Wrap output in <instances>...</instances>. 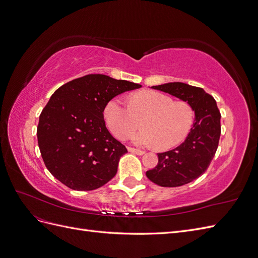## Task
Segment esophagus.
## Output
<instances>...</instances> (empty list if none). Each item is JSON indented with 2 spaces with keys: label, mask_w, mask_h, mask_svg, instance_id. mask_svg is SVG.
<instances>
[{
  "label": "esophagus",
  "mask_w": 258,
  "mask_h": 258,
  "mask_svg": "<svg viewBox=\"0 0 258 258\" xmlns=\"http://www.w3.org/2000/svg\"><path fill=\"white\" fill-rule=\"evenodd\" d=\"M128 151L130 153L136 154V155H143L144 154L143 151H140V150H137V148H132V147H128Z\"/></svg>",
  "instance_id": "esophagus-1"
}]
</instances>
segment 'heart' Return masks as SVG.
Here are the masks:
<instances>
[{
  "label": "heart",
  "mask_w": 258,
  "mask_h": 258,
  "mask_svg": "<svg viewBox=\"0 0 258 258\" xmlns=\"http://www.w3.org/2000/svg\"><path fill=\"white\" fill-rule=\"evenodd\" d=\"M107 128L119 140L127 139L140 124L143 129L134 135L139 146L155 145L168 150L181 143L188 134L194 111L185 101H172L157 91H141L128 99V106L119 98H113L104 107Z\"/></svg>",
  "instance_id": "obj_1"
}]
</instances>
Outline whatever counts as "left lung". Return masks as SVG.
<instances>
[{
  "label": "left lung",
  "mask_w": 258,
  "mask_h": 258,
  "mask_svg": "<svg viewBox=\"0 0 258 258\" xmlns=\"http://www.w3.org/2000/svg\"><path fill=\"white\" fill-rule=\"evenodd\" d=\"M152 88L188 103L195 112V121L181 145L158 154V165L148 170L146 176L162 187L188 184L206 172L216 153L221 137V113L216 101L202 88L185 83H167Z\"/></svg>",
  "instance_id": "left-lung-1"
}]
</instances>
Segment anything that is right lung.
<instances>
[{"label":"right lung","instance_id":"add662e5","mask_svg":"<svg viewBox=\"0 0 258 258\" xmlns=\"http://www.w3.org/2000/svg\"><path fill=\"white\" fill-rule=\"evenodd\" d=\"M141 85L89 74L62 85L43 108L37 142L46 168L74 190H93L115 176L127 148L108 132V101Z\"/></svg>","mask_w":258,"mask_h":258}]
</instances>
